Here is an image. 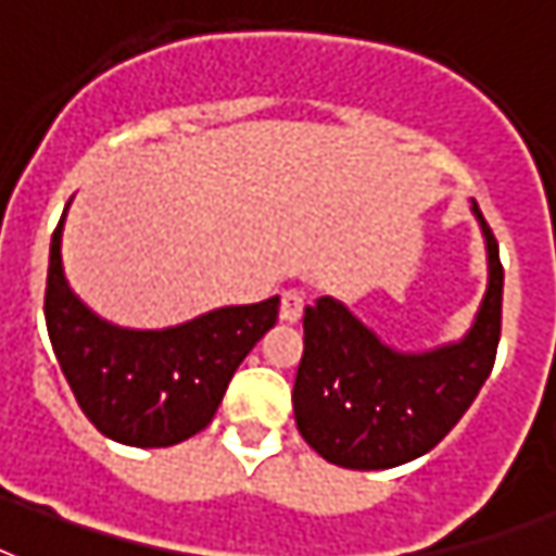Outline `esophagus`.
Here are the masks:
<instances>
[{
  "label": "esophagus",
  "mask_w": 556,
  "mask_h": 556,
  "mask_svg": "<svg viewBox=\"0 0 556 556\" xmlns=\"http://www.w3.org/2000/svg\"><path fill=\"white\" fill-rule=\"evenodd\" d=\"M302 308H305V302L296 291H286L282 293V302H279V319L286 325H296L302 319Z\"/></svg>",
  "instance_id": "obj_1"
}]
</instances>
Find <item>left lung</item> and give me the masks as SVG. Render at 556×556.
Returning a JSON list of instances; mask_svg holds the SVG:
<instances>
[{
	"instance_id": "1",
	"label": "left lung",
	"mask_w": 556,
	"mask_h": 556,
	"mask_svg": "<svg viewBox=\"0 0 556 556\" xmlns=\"http://www.w3.org/2000/svg\"><path fill=\"white\" fill-rule=\"evenodd\" d=\"M485 242L489 282L459 340L403 351L337 296L305 308V351L293 382V417L319 457L354 471H382L422 457L466 414L494 368L503 317L497 239L471 200Z\"/></svg>"
}]
</instances>
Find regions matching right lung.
<instances>
[{
	"mask_svg": "<svg viewBox=\"0 0 556 556\" xmlns=\"http://www.w3.org/2000/svg\"><path fill=\"white\" fill-rule=\"evenodd\" d=\"M71 202L51 239L45 323L76 403L108 440L134 448H168L200 434L239 363L277 323L279 296L168 328L111 323L67 282L62 233Z\"/></svg>",
	"mask_w": 556,
	"mask_h": 556,
	"instance_id": "1",
	"label": "right lung"
}]
</instances>
